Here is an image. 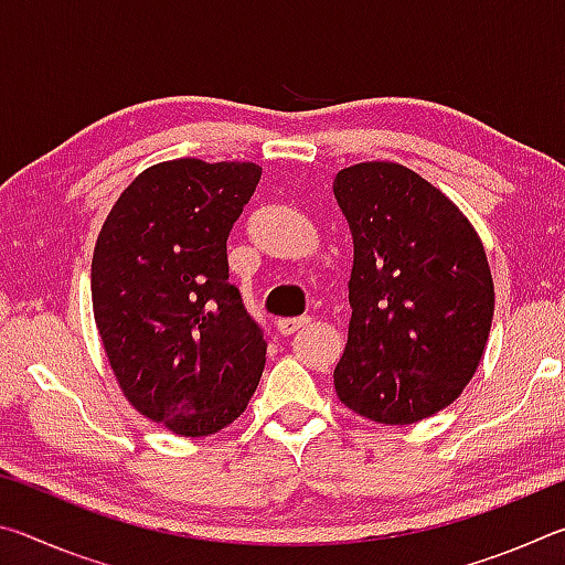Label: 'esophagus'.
<instances>
[{
    "mask_svg": "<svg viewBox=\"0 0 565 565\" xmlns=\"http://www.w3.org/2000/svg\"><path fill=\"white\" fill-rule=\"evenodd\" d=\"M311 319L309 317H296V319H279L276 321V329H279L281 337H291V333H296L303 327H309Z\"/></svg>",
    "mask_w": 565,
    "mask_h": 565,
    "instance_id": "esophagus-1",
    "label": "esophagus"
}]
</instances>
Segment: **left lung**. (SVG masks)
<instances>
[{
  "label": "left lung",
  "mask_w": 565,
  "mask_h": 565,
  "mask_svg": "<svg viewBox=\"0 0 565 565\" xmlns=\"http://www.w3.org/2000/svg\"><path fill=\"white\" fill-rule=\"evenodd\" d=\"M333 196L353 242L333 388L363 418L416 424L451 406L483 359L495 306L483 242L441 189L396 161L341 169Z\"/></svg>",
  "instance_id": "8db88e82"
}]
</instances>
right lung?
<instances>
[{"instance_id": "1", "label": "right lung", "mask_w": 565, "mask_h": 565, "mask_svg": "<svg viewBox=\"0 0 565 565\" xmlns=\"http://www.w3.org/2000/svg\"><path fill=\"white\" fill-rule=\"evenodd\" d=\"M259 179L252 161H159L121 191L94 246L92 309L111 374L179 436L222 431L259 386L266 341L226 262Z\"/></svg>"}]
</instances>
